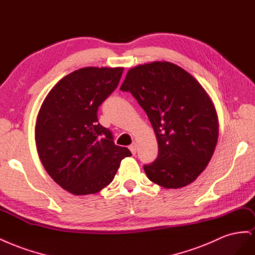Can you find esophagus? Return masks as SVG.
<instances>
[{
    "instance_id": "34e87169",
    "label": "esophagus",
    "mask_w": 255,
    "mask_h": 255,
    "mask_svg": "<svg viewBox=\"0 0 255 255\" xmlns=\"http://www.w3.org/2000/svg\"><path fill=\"white\" fill-rule=\"evenodd\" d=\"M129 149H130V151H131V153L132 154H135L136 153V149H137V145H136V143H132L131 144L130 146H129Z\"/></svg>"
}]
</instances>
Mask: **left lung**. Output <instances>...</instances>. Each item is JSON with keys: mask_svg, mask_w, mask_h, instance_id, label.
<instances>
[{"mask_svg": "<svg viewBox=\"0 0 255 255\" xmlns=\"http://www.w3.org/2000/svg\"><path fill=\"white\" fill-rule=\"evenodd\" d=\"M148 117L159 154L145 165L147 177L165 188L194 182L214 153L218 117L210 96L190 73L168 61L130 69L121 86Z\"/></svg>", "mask_w": 255, "mask_h": 255, "instance_id": "obj_1", "label": "left lung"}]
</instances>
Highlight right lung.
Returning a JSON list of instances; mask_svg holds the SVG:
<instances>
[{
	"label": "right lung",
	"mask_w": 255,
	"mask_h": 255,
	"mask_svg": "<svg viewBox=\"0 0 255 255\" xmlns=\"http://www.w3.org/2000/svg\"><path fill=\"white\" fill-rule=\"evenodd\" d=\"M124 68L88 67L57 83L39 110L35 139L47 174L73 195L96 194L109 185L121 161L130 157L114 144L97 109L117 89Z\"/></svg>",
	"instance_id": "right-lung-1"
}]
</instances>
